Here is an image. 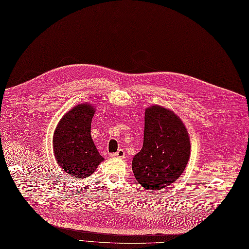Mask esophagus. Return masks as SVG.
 I'll return each mask as SVG.
<instances>
[{"mask_svg": "<svg viewBox=\"0 0 249 249\" xmlns=\"http://www.w3.org/2000/svg\"><path fill=\"white\" fill-rule=\"evenodd\" d=\"M111 157L113 158H121V159H124L125 157V152L123 150V149H120L116 153H113L111 154Z\"/></svg>", "mask_w": 249, "mask_h": 249, "instance_id": "1", "label": "esophagus"}]
</instances>
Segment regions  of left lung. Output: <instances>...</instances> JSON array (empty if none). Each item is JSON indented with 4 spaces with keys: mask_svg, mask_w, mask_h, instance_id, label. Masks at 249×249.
<instances>
[{
    "mask_svg": "<svg viewBox=\"0 0 249 249\" xmlns=\"http://www.w3.org/2000/svg\"><path fill=\"white\" fill-rule=\"evenodd\" d=\"M189 154V137L179 117L162 106L147 108L143 147L132 163L137 181L148 191L170 185L183 172Z\"/></svg>",
    "mask_w": 249,
    "mask_h": 249,
    "instance_id": "obj_1",
    "label": "left lung"
}]
</instances>
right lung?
Masks as SVG:
<instances>
[{"label":"right lung","mask_w":249,"mask_h":249,"mask_svg":"<svg viewBox=\"0 0 249 249\" xmlns=\"http://www.w3.org/2000/svg\"><path fill=\"white\" fill-rule=\"evenodd\" d=\"M94 107L79 104L66 113L53 135V153L57 164L70 175L78 178L90 176L103 157L91 138Z\"/></svg>","instance_id":"right-lung-1"}]
</instances>
